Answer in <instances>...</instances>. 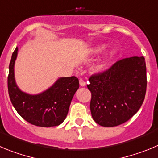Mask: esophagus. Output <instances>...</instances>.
<instances>
[{"label":"esophagus","mask_w":158,"mask_h":158,"mask_svg":"<svg viewBox=\"0 0 158 158\" xmlns=\"http://www.w3.org/2000/svg\"><path fill=\"white\" fill-rule=\"evenodd\" d=\"M79 85H80L81 86H86V82H85L82 79H79Z\"/></svg>","instance_id":"1"}]
</instances>
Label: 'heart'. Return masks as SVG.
I'll return each mask as SVG.
<instances>
[{
    "label": "heart",
    "mask_w": 158,
    "mask_h": 158,
    "mask_svg": "<svg viewBox=\"0 0 158 158\" xmlns=\"http://www.w3.org/2000/svg\"><path fill=\"white\" fill-rule=\"evenodd\" d=\"M106 45H98V46L93 48V49L90 50V53H92V54H98V53H101L102 52H103V51L106 49ZM114 55H115L114 51H111L109 54H108V56L106 57V60H109L111 59V58H113Z\"/></svg>",
    "instance_id": "b5f03b06"
}]
</instances>
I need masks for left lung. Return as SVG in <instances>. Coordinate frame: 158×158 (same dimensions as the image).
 <instances>
[{
	"mask_svg": "<svg viewBox=\"0 0 158 158\" xmlns=\"http://www.w3.org/2000/svg\"><path fill=\"white\" fill-rule=\"evenodd\" d=\"M90 112L97 123L115 127L125 123L140 109L146 91V67L143 56L116 61L108 70L92 75Z\"/></svg>",
	"mask_w": 158,
	"mask_h": 158,
	"instance_id": "left-lung-1",
	"label": "left lung"
}]
</instances>
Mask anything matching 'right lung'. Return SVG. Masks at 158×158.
<instances>
[{"instance_id": "1", "label": "right lung", "mask_w": 158, "mask_h": 158, "mask_svg": "<svg viewBox=\"0 0 158 158\" xmlns=\"http://www.w3.org/2000/svg\"><path fill=\"white\" fill-rule=\"evenodd\" d=\"M18 48L12 53L8 76V89L12 106L26 121L38 127H54L65 120L74 94L79 89L75 76L61 77L51 87L38 94L23 92L16 85L14 65Z\"/></svg>"}]
</instances>
